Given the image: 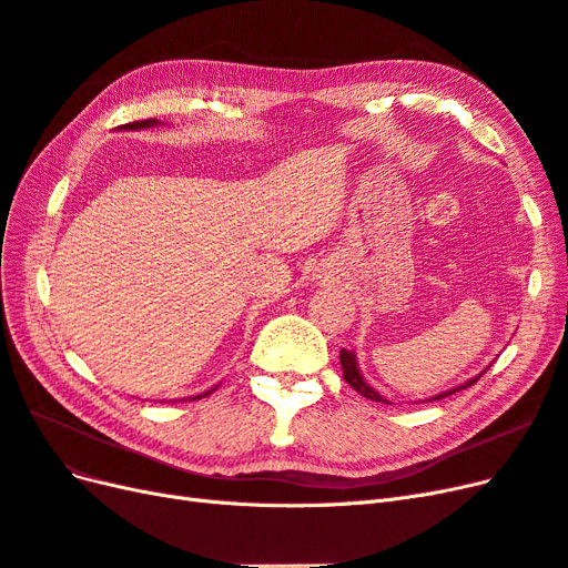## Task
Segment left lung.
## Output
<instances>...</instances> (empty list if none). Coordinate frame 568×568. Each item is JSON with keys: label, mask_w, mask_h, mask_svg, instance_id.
Instances as JSON below:
<instances>
[{"label": "left lung", "mask_w": 568, "mask_h": 568, "mask_svg": "<svg viewBox=\"0 0 568 568\" xmlns=\"http://www.w3.org/2000/svg\"><path fill=\"white\" fill-rule=\"evenodd\" d=\"M341 367H343V379H346L359 395H365V398H369V400H374V403H386V405H393L390 400H386L384 395L376 390V388H372L367 382H365V376H363V372H359V367H357V357H355V353L353 351H346V348H341ZM486 372V369H484ZM480 372V374H484ZM478 374V376H480ZM478 376H474V379H469V382H464V384H459V386H455V388H450V390H443V393H438V395H434V398H428L426 403H432V400H440V398H448V395H453V393H457V390H464V388H469L471 384H476L478 382Z\"/></svg>", "instance_id": "1"}]
</instances>
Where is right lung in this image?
I'll use <instances>...</instances> for the list:
<instances>
[{
  "instance_id": "right-lung-1",
  "label": "right lung",
  "mask_w": 568,
  "mask_h": 568,
  "mask_svg": "<svg viewBox=\"0 0 568 568\" xmlns=\"http://www.w3.org/2000/svg\"><path fill=\"white\" fill-rule=\"evenodd\" d=\"M153 125H159V120H156V118H149V120H136V123H130V125H120V130H146V128H153ZM211 390H215V388H211ZM211 390H205L203 395H209ZM203 395H196V398H203Z\"/></svg>"
}]
</instances>
